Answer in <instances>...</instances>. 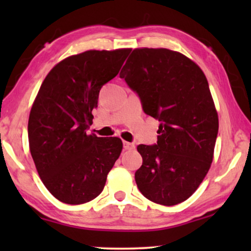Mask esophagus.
Here are the masks:
<instances>
[{
    "mask_svg": "<svg viewBox=\"0 0 251 251\" xmlns=\"http://www.w3.org/2000/svg\"><path fill=\"white\" fill-rule=\"evenodd\" d=\"M123 149L126 151H132L135 150V144L129 142H123Z\"/></svg>",
    "mask_w": 251,
    "mask_h": 251,
    "instance_id": "1",
    "label": "esophagus"
}]
</instances>
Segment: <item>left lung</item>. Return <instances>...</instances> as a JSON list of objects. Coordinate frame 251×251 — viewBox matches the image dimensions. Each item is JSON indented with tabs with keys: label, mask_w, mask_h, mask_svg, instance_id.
I'll use <instances>...</instances> for the list:
<instances>
[{
	"label": "left lung",
	"mask_w": 251,
	"mask_h": 251,
	"mask_svg": "<svg viewBox=\"0 0 251 251\" xmlns=\"http://www.w3.org/2000/svg\"><path fill=\"white\" fill-rule=\"evenodd\" d=\"M120 77L138 94L144 112L161 122L156 145L137 147L143 157L137 186L157 204L187 200L210 169L218 133L207 77L190 58L164 48L133 49Z\"/></svg>",
	"instance_id": "left-lung-1"
}]
</instances>
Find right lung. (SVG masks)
<instances>
[{
    "mask_svg": "<svg viewBox=\"0 0 251 251\" xmlns=\"http://www.w3.org/2000/svg\"><path fill=\"white\" fill-rule=\"evenodd\" d=\"M130 51L88 50L65 58L37 92L28 119L29 151L44 186L64 203L97 198L122 152L118 137H97L87 130L99 91L118 75Z\"/></svg>",
    "mask_w": 251,
    "mask_h": 251,
    "instance_id": "obj_1",
    "label": "right lung"
}]
</instances>
